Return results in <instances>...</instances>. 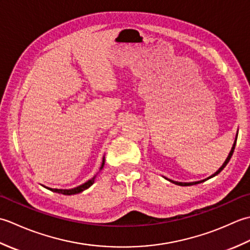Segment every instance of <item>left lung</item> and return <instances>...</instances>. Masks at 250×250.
Masks as SVG:
<instances>
[{"label":"left lung","mask_w":250,"mask_h":250,"mask_svg":"<svg viewBox=\"0 0 250 250\" xmlns=\"http://www.w3.org/2000/svg\"><path fill=\"white\" fill-rule=\"evenodd\" d=\"M236 140H237V134H236V137H235V141H234V144H233V146H232V149H231V151H230V153H229V156H228V158L226 159V161H225V163L222 164L221 166V167L218 169V171H217L216 173H214L213 175H210L209 177H207V178H205V179H203V180H199V182H193V183H180V182H174V180H172V179H168V178H167V180H169V182L171 183H173V184H175V185H178V186H192V185H196V184H200V183H203V182H205V180H207V179H209V178H211V177H214V176H216V175H218L222 169H224L225 167H226V166L228 163H229V161H230V159H231V157H232V155H233V152H234V149H235V145H236Z\"/></svg>","instance_id":"left-lung-1"}]
</instances>
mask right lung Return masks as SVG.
<instances>
[{
	"instance_id": "1",
	"label": "right lung",
	"mask_w": 250,
	"mask_h": 250,
	"mask_svg": "<svg viewBox=\"0 0 250 250\" xmlns=\"http://www.w3.org/2000/svg\"><path fill=\"white\" fill-rule=\"evenodd\" d=\"M104 162H105V158H103V162H102V166H101V167H100V169H102L103 168V167H104ZM95 177H97V175H94V176L91 178V179H89L88 182H86L84 184H83V185H81V186H78V187H76V188H73V189H52V188H47V189H49V190H51V191H54V192H57V193H61V194H64V195H72V194H77V193H81V192H83V190H86V189H88L90 186H92L93 185V183H94V179H95Z\"/></svg>"
}]
</instances>
